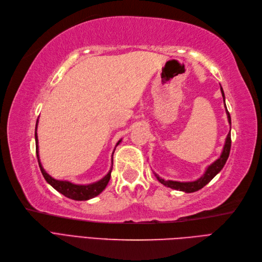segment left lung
Returning a JSON list of instances; mask_svg holds the SVG:
<instances>
[{
	"mask_svg": "<svg viewBox=\"0 0 262 262\" xmlns=\"http://www.w3.org/2000/svg\"><path fill=\"white\" fill-rule=\"evenodd\" d=\"M221 94L223 97V102H224V106H225V112L227 115V121H229L230 125H231V115L227 111L226 105H225V96H224V91L221 87ZM230 151H231V128H230V133L227 134V136L225 138V143H224V147L222 150V154L221 156L219 157L214 162L211 163L207 168L205 173L202 174V176H200L198 180L196 181H192V182H179V181H165L162 177H160L158 174L155 173L157 180L163 184L164 186L166 187H170L172 189H176V190H181V191H185V192H193V191H197L199 189H201L204 186L213 179V177L219 173L221 172V170L223 168V166L226 163V160L230 156Z\"/></svg>",
	"mask_w": 262,
	"mask_h": 262,
	"instance_id": "obj_1",
	"label": "left lung"
}]
</instances>
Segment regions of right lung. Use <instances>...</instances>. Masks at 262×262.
<instances>
[{
	"instance_id": "right-lung-1",
	"label": "right lung",
	"mask_w": 262,
	"mask_h": 262,
	"mask_svg": "<svg viewBox=\"0 0 262 262\" xmlns=\"http://www.w3.org/2000/svg\"><path fill=\"white\" fill-rule=\"evenodd\" d=\"M37 128H38V120H37V124H36V132H35V138H36V152H37V159H38V162H39V167L41 170L42 175H43L45 180L48 182V184L51 185V186L57 190L58 192H61L62 195H64L65 197L73 199V200H77V201H82V200H89L97 197L98 195H100L101 192H102L106 185L111 179V172H112V167H113V154H112V165L111 168H110V171L107 172V174L105 176H103L102 179L95 182V183H91V184H75L72 183L70 181H61V180H56L54 177H52L50 174H48L46 172V170L43 168L41 164L40 161V157H39V146H38V134H37ZM122 141V139H120L119 141L116 142L115 148L120 145ZM114 148V150H115Z\"/></svg>"
}]
</instances>
